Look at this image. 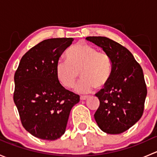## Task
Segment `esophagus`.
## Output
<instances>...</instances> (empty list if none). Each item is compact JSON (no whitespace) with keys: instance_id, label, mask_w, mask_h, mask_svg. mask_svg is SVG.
Masks as SVG:
<instances>
[{"instance_id":"34e87169","label":"esophagus","mask_w":157,"mask_h":157,"mask_svg":"<svg viewBox=\"0 0 157 157\" xmlns=\"http://www.w3.org/2000/svg\"><path fill=\"white\" fill-rule=\"evenodd\" d=\"M88 96H80V99H81V100H86V99H88Z\"/></svg>"}]
</instances>
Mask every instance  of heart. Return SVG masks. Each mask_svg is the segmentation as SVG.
<instances>
[{
  "label": "heart",
  "mask_w": 157,
  "mask_h": 157,
  "mask_svg": "<svg viewBox=\"0 0 157 157\" xmlns=\"http://www.w3.org/2000/svg\"><path fill=\"white\" fill-rule=\"evenodd\" d=\"M65 57L67 61H58L55 67L57 79L63 86L74 87L80 74L83 78L76 88L80 93H88L94 87L100 90L108 84L112 63L105 52L89 44L77 43L67 49Z\"/></svg>",
  "instance_id": "b5f03b06"
}]
</instances>
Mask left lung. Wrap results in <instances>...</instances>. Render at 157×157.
I'll list each match as a JSON object with an SVG mask.
<instances>
[{
	"instance_id": "left-lung-1",
	"label": "left lung",
	"mask_w": 157,
	"mask_h": 157,
	"mask_svg": "<svg viewBox=\"0 0 157 157\" xmlns=\"http://www.w3.org/2000/svg\"><path fill=\"white\" fill-rule=\"evenodd\" d=\"M86 39L102 48L112 63L108 84L96 94L100 104L95 120L104 132L121 134L143 115L147 93L143 70L132 54L118 42L102 36H89Z\"/></svg>"
}]
</instances>
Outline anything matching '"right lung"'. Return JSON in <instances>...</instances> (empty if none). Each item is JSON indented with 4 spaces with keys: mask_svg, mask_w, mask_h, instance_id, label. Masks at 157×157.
I'll use <instances>...</instances> for the list:
<instances>
[{
    "mask_svg": "<svg viewBox=\"0 0 157 157\" xmlns=\"http://www.w3.org/2000/svg\"><path fill=\"white\" fill-rule=\"evenodd\" d=\"M73 38L48 39L30 48L14 74L13 101L23 128L42 140H54L65 132L70 112L80 96L58 80L55 67Z\"/></svg>",
    "mask_w": 157,
    "mask_h": 157,
    "instance_id": "add662e5",
    "label": "right lung"
}]
</instances>
